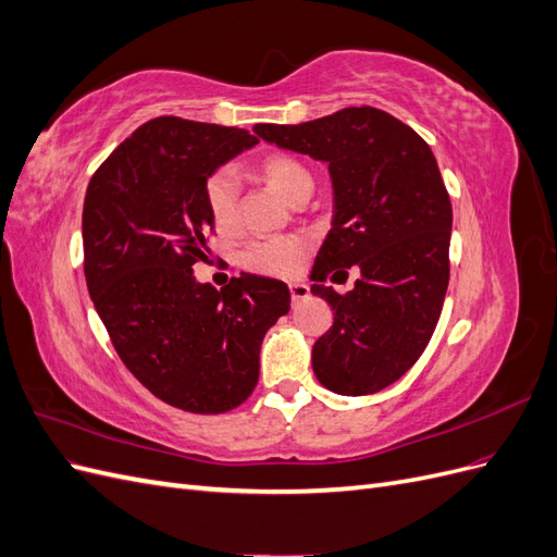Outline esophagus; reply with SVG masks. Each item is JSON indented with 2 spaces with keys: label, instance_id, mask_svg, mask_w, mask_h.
I'll list each match as a JSON object with an SVG mask.
<instances>
[{
  "label": "esophagus",
  "instance_id": "esophagus-1",
  "mask_svg": "<svg viewBox=\"0 0 557 557\" xmlns=\"http://www.w3.org/2000/svg\"><path fill=\"white\" fill-rule=\"evenodd\" d=\"M290 297L293 301H299V299H307L309 297V285L307 283H290Z\"/></svg>",
  "mask_w": 557,
  "mask_h": 557
}]
</instances>
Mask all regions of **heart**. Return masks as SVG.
Returning a JSON list of instances; mask_svg holds the SVG:
<instances>
[{
  "label": "heart",
  "instance_id": "1",
  "mask_svg": "<svg viewBox=\"0 0 557 557\" xmlns=\"http://www.w3.org/2000/svg\"><path fill=\"white\" fill-rule=\"evenodd\" d=\"M258 174L272 185V188L283 195L290 205H297L301 199H309L315 178L309 166L288 156V153H272L260 160ZM205 199L213 223L218 227H232L237 223L239 209V181L232 170H221L209 176L205 185ZM307 244L299 237H272L250 242L242 250V264L250 272L267 274V276H293L301 258H305Z\"/></svg>",
  "mask_w": 557,
  "mask_h": 557
}]
</instances>
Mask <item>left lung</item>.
<instances>
[{
    "mask_svg": "<svg viewBox=\"0 0 557 557\" xmlns=\"http://www.w3.org/2000/svg\"><path fill=\"white\" fill-rule=\"evenodd\" d=\"M252 132L327 164L334 215L311 293L327 299L334 325L313 344V374L336 395L379 393L423 356L448 288L453 209L432 150L372 107ZM350 265L361 269L350 294L322 285Z\"/></svg>",
    "mask_w": 557,
    "mask_h": 557,
    "instance_id": "left-lung-1",
    "label": "left lung"
}]
</instances>
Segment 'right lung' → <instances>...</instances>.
<instances>
[{"label": "right lung", "instance_id": "right-lung-1", "mask_svg": "<svg viewBox=\"0 0 557 557\" xmlns=\"http://www.w3.org/2000/svg\"><path fill=\"white\" fill-rule=\"evenodd\" d=\"M258 139L239 127L162 115L117 146L83 201L88 293L125 367L162 401L225 413L260 376L267 330L290 311L288 285L242 274L199 283L213 227L205 185Z\"/></svg>", "mask_w": 557, "mask_h": 557}]
</instances>
